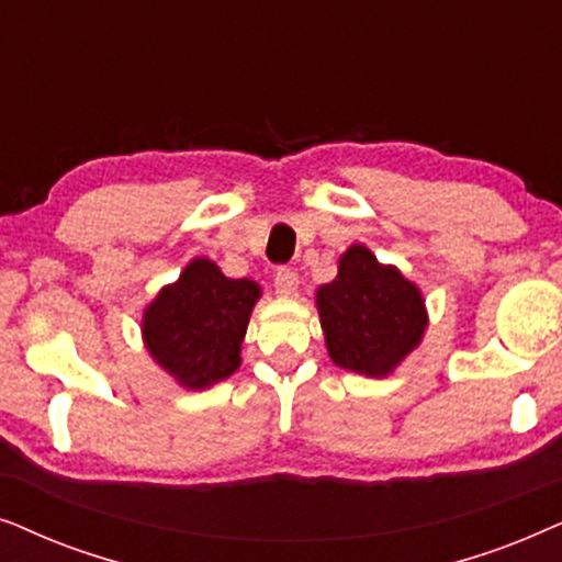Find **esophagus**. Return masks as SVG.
I'll return each instance as SVG.
<instances>
[{"mask_svg": "<svg viewBox=\"0 0 562 562\" xmlns=\"http://www.w3.org/2000/svg\"><path fill=\"white\" fill-rule=\"evenodd\" d=\"M274 290H277V295H282V297L295 295L297 274L293 272V269H288V267L277 269V272H274Z\"/></svg>", "mask_w": 562, "mask_h": 562, "instance_id": "1", "label": "esophagus"}]
</instances>
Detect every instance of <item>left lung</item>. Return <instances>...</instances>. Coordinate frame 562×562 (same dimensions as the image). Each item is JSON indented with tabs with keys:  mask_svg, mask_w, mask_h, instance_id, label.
Returning a JSON list of instances; mask_svg holds the SVG:
<instances>
[{
	"mask_svg": "<svg viewBox=\"0 0 562 562\" xmlns=\"http://www.w3.org/2000/svg\"><path fill=\"white\" fill-rule=\"evenodd\" d=\"M316 308L331 362L364 378L393 375L429 326L416 282L364 244L341 254L339 272L316 290Z\"/></svg>",
	"mask_w": 562,
	"mask_h": 562,
	"instance_id": "obj_1",
	"label": "left lung"
}]
</instances>
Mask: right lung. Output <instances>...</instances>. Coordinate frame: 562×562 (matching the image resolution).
<instances>
[{
	"instance_id": "1",
	"label": "right lung",
	"mask_w": 562,
	"mask_h": 562,
	"mask_svg": "<svg viewBox=\"0 0 562 562\" xmlns=\"http://www.w3.org/2000/svg\"><path fill=\"white\" fill-rule=\"evenodd\" d=\"M261 297L254 280H231L207 257H194L144 308L148 355L184 391H205L241 368V341Z\"/></svg>"
}]
</instances>
